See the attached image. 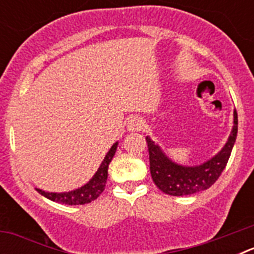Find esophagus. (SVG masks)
Segmentation results:
<instances>
[{"label":"esophagus","mask_w":254,"mask_h":254,"mask_svg":"<svg viewBox=\"0 0 254 254\" xmlns=\"http://www.w3.org/2000/svg\"><path fill=\"white\" fill-rule=\"evenodd\" d=\"M143 126H145V123H143L140 117H132L127 122V129L129 132H137L143 128Z\"/></svg>","instance_id":"obj_1"}]
</instances>
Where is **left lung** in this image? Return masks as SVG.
I'll use <instances>...</instances> for the list:
<instances>
[{
	"mask_svg": "<svg viewBox=\"0 0 254 254\" xmlns=\"http://www.w3.org/2000/svg\"><path fill=\"white\" fill-rule=\"evenodd\" d=\"M233 123L232 132L223 149L205 163L192 167L173 161L158 143L147 136L150 173L156 187L170 196H187L210 188L225 169L237 140L238 114L235 109Z\"/></svg>",
	"mask_w": 254,
	"mask_h": 254,
	"instance_id": "8db88e82",
	"label": "left lung"
}]
</instances>
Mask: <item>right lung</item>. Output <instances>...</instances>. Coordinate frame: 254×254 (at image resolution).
Masks as SVG:
<instances>
[{"mask_svg":"<svg viewBox=\"0 0 254 254\" xmlns=\"http://www.w3.org/2000/svg\"><path fill=\"white\" fill-rule=\"evenodd\" d=\"M117 146H118V142L113 143V146L107 152L104 160L102 161L100 167L98 168L93 178L82 187L77 188V190H68V192H61V193L46 192V190H39V188H37V190L46 198L55 201V202L64 203V205H85V203L91 202V201L98 198L104 190L108 178V167H109V163H111L114 154H116Z\"/></svg>","mask_w":254,"mask_h":254,"instance_id":"obj_1","label":"right lung"}]
</instances>
